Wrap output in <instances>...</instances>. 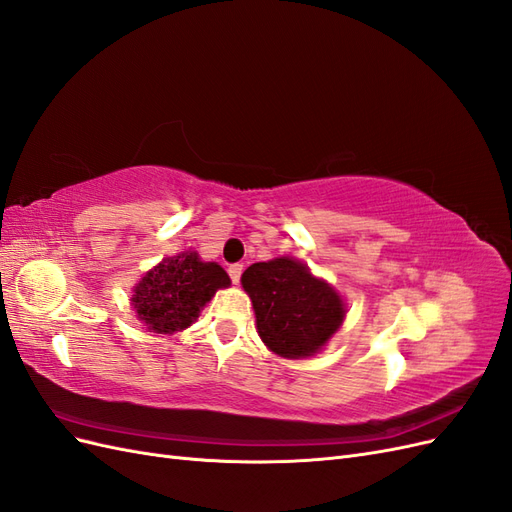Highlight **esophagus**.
<instances>
[{"mask_svg": "<svg viewBox=\"0 0 512 512\" xmlns=\"http://www.w3.org/2000/svg\"><path fill=\"white\" fill-rule=\"evenodd\" d=\"M241 273H243V265H230V269H228V275H230V280L235 282V284H239V280H241Z\"/></svg>", "mask_w": 512, "mask_h": 512, "instance_id": "obj_1", "label": "esophagus"}]
</instances>
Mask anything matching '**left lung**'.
<instances>
[{"mask_svg":"<svg viewBox=\"0 0 512 512\" xmlns=\"http://www.w3.org/2000/svg\"><path fill=\"white\" fill-rule=\"evenodd\" d=\"M241 284L252 299L262 342L288 359L312 356L346 316L337 292L292 258L254 262Z\"/></svg>","mask_w":512,"mask_h":512,"instance_id":"obj_1","label":"left lung"}]
</instances>
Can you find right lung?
Segmentation results:
<instances>
[{
  "label": "right lung",
  "instance_id": "right-lung-1",
  "mask_svg": "<svg viewBox=\"0 0 512 512\" xmlns=\"http://www.w3.org/2000/svg\"><path fill=\"white\" fill-rule=\"evenodd\" d=\"M230 277L215 262H203L194 252L162 260L136 286L132 305L149 331L175 333L188 329L200 307L211 301Z\"/></svg>",
  "mask_w": 512,
  "mask_h": 512
}]
</instances>
